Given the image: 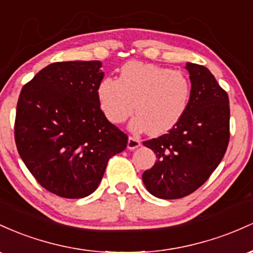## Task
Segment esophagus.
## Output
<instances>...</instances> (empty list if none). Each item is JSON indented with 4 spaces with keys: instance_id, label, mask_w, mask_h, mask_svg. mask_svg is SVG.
I'll use <instances>...</instances> for the list:
<instances>
[{
    "instance_id": "esophagus-1",
    "label": "esophagus",
    "mask_w": 253,
    "mask_h": 253,
    "mask_svg": "<svg viewBox=\"0 0 253 253\" xmlns=\"http://www.w3.org/2000/svg\"><path fill=\"white\" fill-rule=\"evenodd\" d=\"M141 146V140L137 136H130L127 140V148L129 149H136L137 147Z\"/></svg>"
}]
</instances>
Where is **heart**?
<instances>
[{
	"mask_svg": "<svg viewBox=\"0 0 253 253\" xmlns=\"http://www.w3.org/2000/svg\"><path fill=\"white\" fill-rule=\"evenodd\" d=\"M191 81L183 72L157 64L129 62L119 78H106L98 87V99L111 123L126 122L135 111L134 130L148 127L153 134L167 131L180 121L191 98Z\"/></svg>",
	"mask_w": 253,
	"mask_h": 253,
	"instance_id": "b5f03b06",
	"label": "heart"
}]
</instances>
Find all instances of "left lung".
I'll use <instances>...</instances> for the list:
<instances>
[{
    "label": "left lung",
    "instance_id": "left-lung-1",
    "mask_svg": "<svg viewBox=\"0 0 253 253\" xmlns=\"http://www.w3.org/2000/svg\"><path fill=\"white\" fill-rule=\"evenodd\" d=\"M191 98L180 121L167 134L144 141L158 161L142 180L153 196L183 198L202 186L225 155L229 142L228 94L206 67L186 63Z\"/></svg>",
    "mask_w": 253,
    "mask_h": 253
}]
</instances>
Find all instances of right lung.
<instances>
[{"instance_id": "1", "label": "right lung", "mask_w": 253, "mask_h": 253, "mask_svg": "<svg viewBox=\"0 0 253 253\" xmlns=\"http://www.w3.org/2000/svg\"><path fill=\"white\" fill-rule=\"evenodd\" d=\"M99 61L56 62L22 87L14 136L28 171L44 189L84 198L98 188L110 158L127 136L101 111Z\"/></svg>"}]
</instances>
